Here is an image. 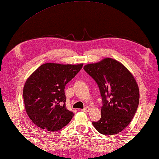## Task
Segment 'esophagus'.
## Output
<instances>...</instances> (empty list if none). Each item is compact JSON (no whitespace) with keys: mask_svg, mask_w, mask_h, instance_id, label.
I'll return each instance as SVG.
<instances>
[{"mask_svg":"<svg viewBox=\"0 0 159 159\" xmlns=\"http://www.w3.org/2000/svg\"><path fill=\"white\" fill-rule=\"evenodd\" d=\"M83 111L84 112H85V113H87V112H89V111H90V107H84V108L83 109Z\"/></svg>","mask_w":159,"mask_h":159,"instance_id":"obj_1","label":"esophagus"}]
</instances>
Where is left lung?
Wrapping results in <instances>:
<instances>
[{
    "mask_svg": "<svg viewBox=\"0 0 159 159\" xmlns=\"http://www.w3.org/2000/svg\"><path fill=\"white\" fill-rule=\"evenodd\" d=\"M84 69L98 84L103 100L101 119L93 122V126L103 134L121 132L132 120L139 104L135 78L123 64L110 58L86 64Z\"/></svg>",
    "mask_w": 159,
    "mask_h": 159,
    "instance_id": "obj_1",
    "label": "left lung"
}]
</instances>
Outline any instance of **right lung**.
Wrapping results in <instances>:
<instances>
[{"instance_id":"add662e5","label":"right lung","mask_w":159,"mask_h":159,"mask_svg":"<svg viewBox=\"0 0 159 159\" xmlns=\"http://www.w3.org/2000/svg\"><path fill=\"white\" fill-rule=\"evenodd\" d=\"M83 64L45 63L28 77L23 96L27 116L48 132H57L70 121L74 113L66 108L64 88Z\"/></svg>"}]
</instances>
